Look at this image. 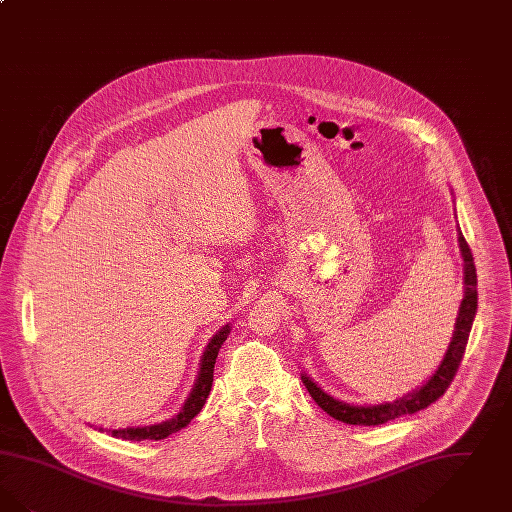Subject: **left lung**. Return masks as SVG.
I'll use <instances>...</instances> for the list:
<instances>
[{"instance_id":"obj_1","label":"left lung","mask_w":512,"mask_h":512,"mask_svg":"<svg viewBox=\"0 0 512 512\" xmlns=\"http://www.w3.org/2000/svg\"><path fill=\"white\" fill-rule=\"evenodd\" d=\"M457 238H459V249H461V257H463V276H465V293H463V301L459 305V312L455 318V329L451 335L448 350L440 362V366L429 377V381L413 392H409L408 396L394 400V402H385V404H377V406H350L345 402L335 400L333 396H329L328 392L320 389L308 375H301L308 394L314 398V402L324 409L328 415L337 421H343L347 425H366V427H375V425H383L387 421H392L396 417L402 415H411L417 413L421 409L429 408L432 402H436L446 389L450 387L457 368L461 364V358L465 354V347L469 341V333H471L472 322L476 316V308H478V291H476V268H474V259H472L471 247L467 244L465 236L461 234V230L457 228Z\"/></svg>"}]
</instances>
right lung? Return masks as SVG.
I'll return each instance as SVG.
<instances>
[{"label":"right lung","instance_id":"add662e5","mask_svg":"<svg viewBox=\"0 0 512 512\" xmlns=\"http://www.w3.org/2000/svg\"><path fill=\"white\" fill-rule=\"evenodd\" d=\"M230 333V326L226 324L225 328L219 329L211 341L207 343L202 360H200V371L194 383V389L190 392V396L186 398L183 409L169 421L158 423V425H150V427H137V429H118L110 430L112 436L123 438V440H133V442H141V440H164L169 434L184 429L198 413L204 408L205 400L209 396V390L213 385V368H215V360L219 354V348L225 343L226 337Z\"/></svg>","mask_w":512,"mask_h":512}]
</instances>
